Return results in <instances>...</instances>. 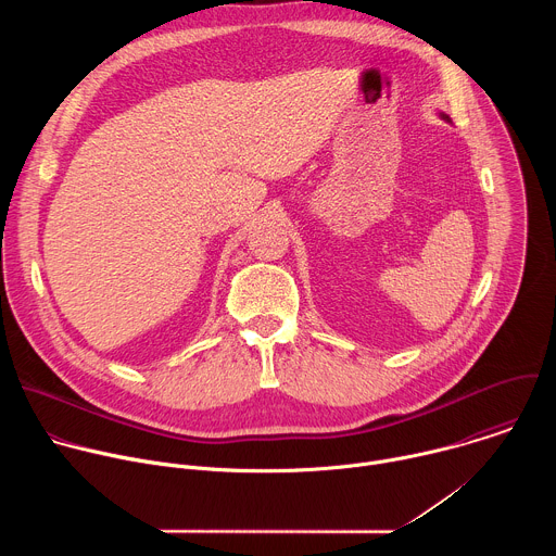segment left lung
I'll return each instance as SVG.
<instances>
[{"instance_id": "8db88e82", "label": "left lung", "mask_w": 556, "mask_h": 556, "mask_svg": "<svg viewBox=\"0 0 556 556\" xmlns=\"http://www.w3.org/2000/svg\"><path fill=\"white\" fill-rule=\"evenodd\" d=\"M440 118H442V121H446V123H451V118H448L444 112H440Z\"/></svg>"}]
</instances>
